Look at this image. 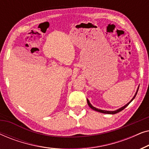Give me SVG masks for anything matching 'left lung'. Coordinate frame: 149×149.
Returning <instances> with one entry per match:
<instances>
[{"label":"left lung","instance_id":"left-lung-1","mask_svg":"<svg viewBox=\"0 0 149 149\" xmlns=\"http://www.w3.org/2000/svg\"><path fill=\"white\" fill-rule=\"evenodd\" d=\"M138 89H139V87H138V89H137V91H136V94L134 95V96L133 97V98H132L131 100H130V102H128L127 104H125V106H124V107H121V108H120V109H117V110H116V111H104V110H100V109H96V108H95V107H93L92 105L91 104H90V102H89V100L88 99H87V104H88V105H89V107L91 108V109H93V110H94V111H97V112H100V113H105V114H116V113H119L120 111H123V110L125 109V107H127L128 105L130 104V103L135 98V97H136V94H137V92H138Z\"/></svg>","mask_w":149,"mask_h":149}]
</instances>
